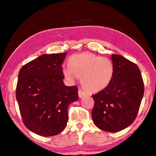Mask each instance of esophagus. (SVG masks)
Segmentation results:
<instances>
[{
	"instance_id": "esophagus-1",
	"label": "esophagus",
	"mask_w": 156,
	"mask_h": 156,
	"mask_svg": "<svg viewBox=\"0 0 156 156\" xmlns=\"http://www.w3.org/2000/svg\"><path fill=\"white\" fill-rule=\"evenodd\" d=\"M78 94H79V97H80V98H82V97H83V96H85L86 93H85V91H83L82 89H80L78 91Z\"/></svg>"
}]
</instances>
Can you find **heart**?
Masks as SVG:
<instances>
[{"mask_svg":"<svg viewBox=\"0 0 156 156\" xmlns=\"http://www.w3.org/2000/svg\"><path fill=\"white\" fill-rule=\"evenodd\" d=\"M62 72L70 82L82 77V84L87 91L98 92L105 89L111 82L115 66L109 58L83 53L71 56L69 65L63 66Z\"/></svg>","mask_w":156,"mask_h":156,"instance_id":"b5f03b06","label":"heart"}]
</instances>
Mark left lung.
<instances>
[{
    "label": "left lung",
    "mask_w": 156,
    "mask_h": 156,
    "mask_svg": "<svg viewBox=\"0 0 156 156\" xmlns=\"http://www.w3.org/2000/svg\"><path fill=\"white\" fill-rule=\"evenodd\" d=\"M115 73L107 87L93 95L92 119L97 127L117 132L136 118L144 96V86L138 66L120 55H111Z\"/></svg>",
    "instance_id": "8db88e82"
}]
</instances>
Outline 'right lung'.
Wrapping results in <instances>:
<instances>
[{"mask_svg":"<svg viewBox=\"0 0 156 156\" xmlns=\"http://www.w3.org/2000/svg\"><path fill=\"white\" fill-rule=\"evenodd\" d=\"M67 53L40 55L20 69L16 99L24 125L43 136L60 134L67 126V108L77 101L78 88L63 82Z\"/></svg>","mask_w":156,"mask_h":156,"instance_id":"1","label":"right lung"}]
</instances>
